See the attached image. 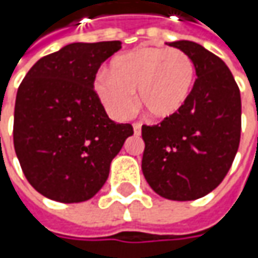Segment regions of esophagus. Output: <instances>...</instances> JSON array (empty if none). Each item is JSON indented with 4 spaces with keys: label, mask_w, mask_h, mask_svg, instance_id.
<instances>
[{
    "label": "esophagus",
    "mask_w": 258,
    "mask_h": 258,
    "mask_svg": "<svg viewBox=\"0 0 258 258\" xmlns=\"http://www.w3.org/2000/svg\"><path fill=\"white\" fill-rule=\"evenodd\" d=\"M141 127H142V124L141 123H138V122H136V123H134V134L135 135L141 134Z\"/></svg>",
    "instance_id": "34e87169"
}]
</instances>
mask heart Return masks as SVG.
I'll use <instances>...</instances> for the list:
<instances>
[{
  "label": "heart",
  "mask_w": 258,
  "mask_h": 258,
  "mask_svg": "<svg viewBox=\"0 0 258 258\" xmlns=\"http://www.w3.org/2000/svg\"><path fill=\"white\" fill-rule=\"evenodd\" d=\"M195 85V64L182 50L138 47L114 57L107 75L94 79V92L107 112L124 119L139 103L156 119L172 117L182 109Z\"/></svg>",
  "instance_id": "1"
}]
</instances>
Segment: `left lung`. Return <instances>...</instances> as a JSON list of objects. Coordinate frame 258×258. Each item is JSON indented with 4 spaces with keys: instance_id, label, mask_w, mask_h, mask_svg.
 I'll use <instances>...</instances> for the list:
<instances>
[{
    "instance_id": "obj_1",
    "label": "left lung",
    "mask_w": 258,
    "mask_h": 258,
    "mask_svg": "<svg viewBox=\"0 0 258 258\" xmlns=\"http://www.w3.org/2000/svg\"><path fill=\"white\" fill-rule=\"evenodd\" d=\"M168 45L192 58L197 80L178 113L142 126V172L158 195L192 201L215 189L231 168L240 145L241 97L220 57L194 41Z\"/></svg>"
}]
</instances>
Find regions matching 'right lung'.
<instances>
[{"label":"right lung","instance_id":"right-lung-1","mask_svg":"<svg viewBox=\"0 0 258 258\" xmlns=\"http://www.w3.org/2000/svg\"><path fill=\"white\" fill-rule=\"evenodd\" d=\"M120 48V41L67 44L40 58L18 87L15 154L27 181L53 201L94 197L134 135L109 119L93 89L99 67Z\"/></svg>","mask_w":258,"mask_h":258}]
</instances>
